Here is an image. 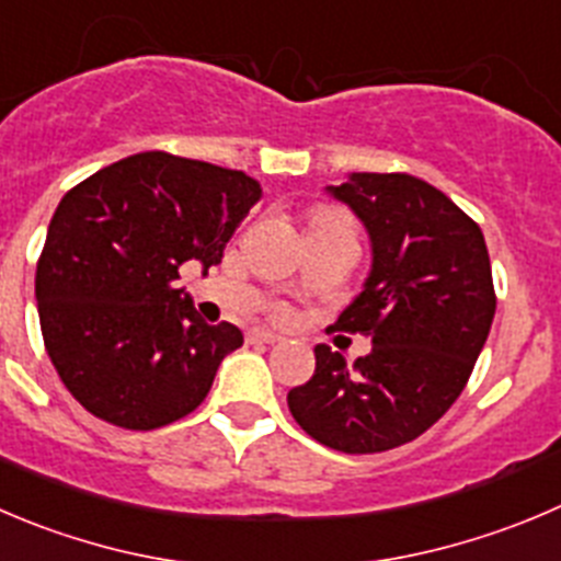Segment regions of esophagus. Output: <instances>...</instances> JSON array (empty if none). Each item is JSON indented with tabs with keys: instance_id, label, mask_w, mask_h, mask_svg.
Listing matches in <instances>:
<instances>
[{
	"instance_id": "1",
	"label": "esophagus",
	"mask_w": 561,
	"mask_h": 561,
	"mask_svg": "<svg viewBox=\"0 0 561 561\" xmlns=\"http://www.w3.org/2000/svg\"><path fill=\"white\" fill-rule=\"evenodd\" d=\"M248 341H250V344H277V341H280V335L270 333V330L255 328V330H250V333H248Z\"/></svg>"
}]
</instances>
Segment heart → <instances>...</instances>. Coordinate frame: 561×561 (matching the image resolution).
<instances>
[{
    "label": "heart",
    "instance_id": "heart-1",
    "mask_svg": "<svg viewBox=\"0 0 561 561\" xmlns=\"http://www.w3.org/2000/svg\"><path fill=\"white\" fill-rule=\"evenodd\" d=\"M311 226H352V222L339 209H317L311 217Z\"/></svg>",
    "mask_w": 561,
    "mask_h": 561
}]
</instances>
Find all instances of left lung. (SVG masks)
<instances>
[{
  "label": "left lung",
  "mask_w": 561,
  "mask_h": 561,
  "mask_svg": "<svg viewBox=\"0 0 561 561\" xmlns=\"http://www.w3.org/2000/svg\"><path fill=\"white\" fill-rule=\"evenodd\" d=\"M328 192L371 239L364 291L333 328L369 335L371 352L350 366L319 344L289 410L322 446L375 455L415 440L457 402L495 317L493 272L482 228L415 175L352 173Z\"/></svg>",
  "instance_id": "obj_1"
}]
</instances>
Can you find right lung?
<instances>
[{"label":"right lung","mask_w":561,"mask_h":561,"mask_svg":"<svg viewBox=\"0 0 561 561\" xmlns=\"http://www.w3.org/2000/svg\"><path fill=\"white\" fill-rule=\"evenodd\" d=\"M261 197L242 170L146 151L66 192L37 259L35 300L62 386L95 419L157 430L204 402L231 322L206 324L179 266L220 264Z\"/></svg>","instance_id":"obj_1"}]
</instances>
